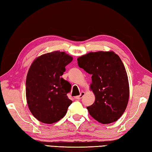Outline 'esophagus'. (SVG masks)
Masks as SVG:
<instances>
[{
    "mask_svg": "<svg viewBox=\"0 0 152 152\" xmlns=\"http://www.w3.org/2000/svg\"><path fill=\"white\" fill-rule=\"evenodd\" d=\"M84 95H85V92L84 91H81L80 95H78V96H76L75 97V99H81V98L83 97Z\"/></svg>",
    "mask_w": 152,
    "mask_h": 152,
    "instance_id": "esophagus-1",
    "label": "esophagus"
}]
</instances>
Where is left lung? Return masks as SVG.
<instances>
[{
  "mask_svg": "<svg viewBox=\"0 0 152 152\" xmlns=\"http://www.w3.org/2000/svg\"><path fill=\"white\" fill-rule=\"evenodd\" d=\"M78 65L91 75L90 89L95 97L89 113L103 124L116 121L128 103L129 86L125 66L113 51L90 52L77 58Z\"/></svg>",
  "mask_w": 152,
  "mask_h": 152,
  "instance_id": "8db88e82",
  "label": "left lung"
}]
</instances>
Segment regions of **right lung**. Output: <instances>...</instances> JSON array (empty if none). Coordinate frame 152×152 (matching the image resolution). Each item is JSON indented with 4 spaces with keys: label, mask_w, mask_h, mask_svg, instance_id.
I'll list each match as a JSON object with an SVG mask.
<instances>
[{
    "label": "right lung",
    "mask_w": 152,
    "mask_h": 152,
    "mask_svg": "<svg viewBox=\"0 0 152 152\" xmlns=\"http://www.w3.org/2000/svg\"><path fill=\"white\" fill-rule=\"evenodd\" d=\"M72 60L73 57L65 52L53 51L37 57L28 69L26 102L33 115L42 123L59 121L72 103L66 95L71 84L61 77Z\"/></svg>",
    "instance_id": "add662e5"
}]
</instances>
